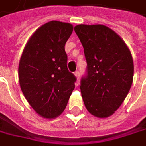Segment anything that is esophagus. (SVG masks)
<instances>
[{
  "label": "esophagus",
  "instance_id": "obj_1",
  "mask_svg": "<svg viewBox=\"0 0 146 146\" xmlns=\"http://www.w3.org/2000/svg\"><path fill=\"white\" fill-rule=\"evenodd\" d=\"M74 74H75V76H76V77L77 78V80H78L79 77H80V72H79V71H76V72L74 73Z\"/></svg>",
  "mask_w": 146,
  "mask_h": 146
}]
</instances>
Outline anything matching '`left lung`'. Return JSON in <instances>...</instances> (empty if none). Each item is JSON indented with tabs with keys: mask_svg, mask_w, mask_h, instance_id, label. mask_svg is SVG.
Returning <instances> with one entry per match:
<instances>
[{
	"mask_svg": "<svg viewBox=\"0 0 146 146\" xmlns=\"http://www.w3.org/2000/svg\"><path fill=\"white\" fill-rule=\"evenodd\" d=\"M74 31L83 46L87 62L80 92L92 115L107 118L123 104L133 82L130 50L119 35L101 24H80Z\"/></svg>",
	"mask_w": 146,
	"mask_h": 146,
	"instance_id": "8db88e82",
	"label": "left lung"
}]
</instances>
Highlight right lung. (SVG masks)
<instances>
[{"instance_id":"1","label":"right lung","mask_w":146,"mask_h":146,"mask_svg":"<svg viewBox=\"0 0 146 146\" xmlns=\"http://www.w3.org/2000/svg\"><path fill=\"white\" fill-rule=\"evenodd\" d=\"M72 24L50 21L35 31L20 58L21 90L39 115L53 119L66 108L76 77L67 68L65 45L72 34Z\"/></svg>"}]
</instances>
